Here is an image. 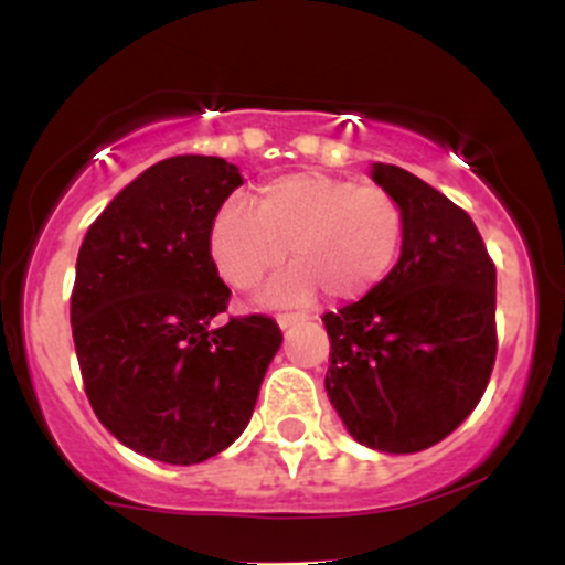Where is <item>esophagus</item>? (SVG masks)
I'll use <instances>...</instances> for the list:
<instances>
[{
  "label": "esophagus",
  "instance_id": "esophagus-1",
  "mask_svg": "<svg viewBox=\"0 0 565 565\" xmlns=\"http://www.w3.org/2000/svg\"><path fill=\"white\" fill-rule=\"evenodd\" d=\"M276 321H278V327H281V329H289V327H295V323L305 321V316H300V313H281Z\"/></svg>",
  "mask_w": 565,
  "mask_h": 565
}]
</instances>
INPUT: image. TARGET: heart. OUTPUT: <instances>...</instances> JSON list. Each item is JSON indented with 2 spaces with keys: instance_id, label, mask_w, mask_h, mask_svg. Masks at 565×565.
<instances>
[{
  "instance_id": "heart-1",
  "label": "heart",
  "mask_w": 565,
  "mask_h": 565,
  "mask_svg": "<svg viewBox=\"0 0 565 565\" xmlns=\"http://www.w3.org/2000/svg\"><path fill=\"white\" fill-rule=\"evenodd\" d=\"M404 244V215L387 191L327 172L268 180L255 210L228 201L212 220L210 257L238 291L295 263L263 291L270 305H297L319 287L334 302L364 300L391 276Z\"/></svg>"
}]
</instances>
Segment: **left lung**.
I'll use <instances>...</instances> for the list:
<instances>
[{
  "label": "left lung",
  "instance_id": "left-lung-1",
  "mask_svg": "<svg viewBox=\"0 0 565 565\" xmlns=\"http://www.w3.org/2000/svg\"><path fill=\"white\" fill-rule=\"evenodd\" d=\"M404 215L391 276L323 316V385L345 430L369 449L414 454L465 423L497 359V268L465 210L417 174L372 164Z\"/></svg>",
  "mask_w": 565,
  "mask_h": 565
}]
</instances>
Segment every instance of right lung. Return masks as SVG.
<instances>
[{"label":"right lung","mask_w":565,"mask_h":565,"mask_svg":"<svg viewBox=\"0 0 565 565\" xmlns=\"http://www.w3.org/2000/svg\"><path fill=\"white\" fill-rule=\"evenodd\" d=\"M242 183L220 157L159 161L116 193L76 257L71 332L84 391L116 440L157 462L228 449L281 348L268 316L215 327L231 289L210 228Z\"/></svg>","instance_id":"add662e5"}]
</instances>
